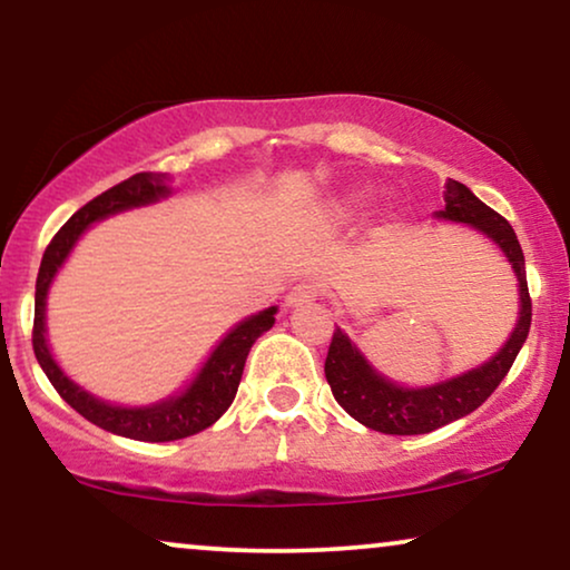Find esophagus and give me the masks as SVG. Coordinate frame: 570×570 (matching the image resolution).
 I'll return each mask as SVG.
<instances>
[{"label": "esophagus", "mask_w": 570, "mask_h": 570, "mask_svg": "<svg viewBox=\"0 0 570 570\" xmlns=\"http://www.w3.org/2000/svg\"><path fill=\"white\" fill-rule=\"evenodd\" d=\"M321 284H315V281H302V284L294 286V289L289 292V297H286V302H289L292 307H299V305H307V302H313L321 297Z\"/></svg>", "instance_id": "1"}]
</instances>
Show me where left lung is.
I'll return each instance as SVG.
<instances>
[{
    "mask_svg": "<svg viewBox=\"0 0 570 570\" xmlns=\"http://www.w3.org/2000/svg\"><path fill=\"white\" fill-rule=\"evenodd\" d=\"M443 200L445 208L440 210L438 218L461 222L484 232L511 261L521 289L519 323H515V331L508 338V344L500 348V354H495V360L476 370H469L466 375L453 377V381L416 391L399 389V385L377 375L352 346V341L338 328L333 331L328 356H325V381L331 385L333 399L364 428L385 432V435H424V432H432L472 414L476 406H482L495 393L500 381L508 375V370L515 362V354L521 352L523 341L529 336V325H532V297H529L527 286V268H523V253L511 224L490 206H484L472 189L456 179H449Z\"/></svg>",
    "mask_w": 570,
    "mask_h": 570,
    "instance_id": "1",
    "label": "left lung"
}]
</instances>
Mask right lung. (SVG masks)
Segmentation results:
<instances>
[{
	"label": "right lung",
	"mask_w": 570,
	"mask_h": 570,
	"mask_svg": "<svg viewBox=\"0 0 570 570\" xmlns=\"http://www.w3.org/2000/svg\"><path fill=\"white\" fill-rule=\"evenodd\" d=\"M164 179V174L156 171L132 174L130 179L119 181V185L109 187L106 193L86 203V206H82L78 214H72L70 222L55 234V239L49 242L36 278L33 352L51 385H55L59 396H62L75 412L86 416L88 422L98 424V428H104L106 432H114V435L146 440V443H166V440L189 438L195 435V432L210 428V424L232 406L234 396H237L242 370H245V360L249 348L255 344V338L263 336V333L273 328V323H276V317H273L276 315V307H268L263 309L261 315L247 317L245 323H239L237 328L216 346V352L210 354L206 367L200 370V375L195 377V383L189 385L181 396L148 409L109 406L104 404V401L88 396V393L80 391L72 381H67L62 370L57 367V362L51 360L47 336H43V331H47L43 328V313H47V292L51 278H55L59 265L65 263V257L70 255L72 245L78 242L86 226L98 222V218L117 214V210L146 206V203L158 200V197L169 193Z\"/></svg>",
	"instance_id": "add662e5"
}]
</instances>
